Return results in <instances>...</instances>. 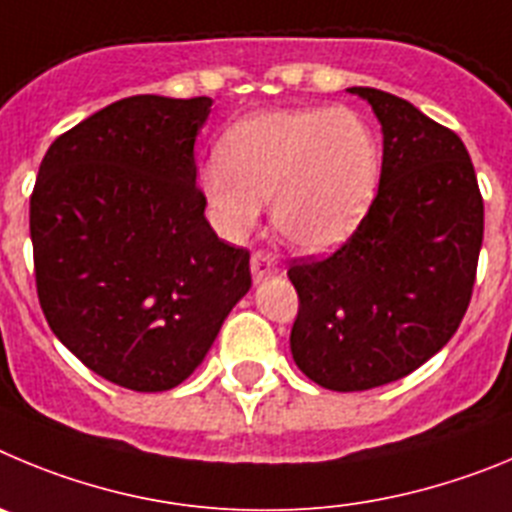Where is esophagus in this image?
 Instances as JSON below:
<instances>
[{
    "label": "esophagus",
    "mask_w": 512,
    "mask_h": 512,
    "mask_svg": "<svg viewBox=\"0 0 512 512\" xmlns=\"http://www.w3.org/2000/svg\"><path fill=\"white\" fill-rule=\"evenodd\" d=\"M250 267H252V278H255V283H262V280H267L270 275H275L280 270L275 255H270V252H262V250H257L255 255H252Z\"/></svg>",
    "instance_id": "1"
}]
</instances>
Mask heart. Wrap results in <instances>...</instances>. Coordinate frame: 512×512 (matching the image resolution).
<instances>
[{"instance_id": "heart-1", "label": "heart", "mask_w": 512, "mask_h": 512, "mask_svg": "<svg viewBox=\"0 0 512 512\" xmlns=\"http://www.w3.org/2000/svg\"><path fill=\"white\" fill-rule=\"evenodd\" d=\"M382 170L375 127L352 109H273L242 119L222 160L201 170L216 227L250 234L270 199L273 224L290 245L321 252L339 245L370 209Z\"/></svg>"}]
</instances>
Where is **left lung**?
<instances>
[{
	"label": "left lung",
	"instance_id": "1",
	"mask_svg": "<svg viewBox=\"0 0 512 512\" xmlns=\"http://www.w3.org/2000/svg\"><path fill=\"white\" fill-rule=\"evenodd\" d=\"M349 91L382 124L380 186L339 250L288 267L298 293L290 352L308 380L339 393L411 375L449 342L472 301L485 234L457 132L388 91Z\"/></svg>",
	"mask_w": 512,
	"mask_h": 512
}]
</instances>
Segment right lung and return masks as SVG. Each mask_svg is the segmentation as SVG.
I'll return each mask as SVG.
<instances>
[{
    "label": "right lung",
    "instance_id": "right-lung-1",
    "mask_svg": "<svg viewBox=\"0 0 512 512\" xmlns=\"http://www.w3.org/2000/svg\"><path fill=\"white\" fill-rule=\"evenodd\" d=\"M209 96H130L48 147L30 196L35 285L53 334L104 380L181 385L252 285L216 237L193 142Z\"/></svg>",
    "mask_w": 512,
    "mask_h": 512
}]
</instances>
